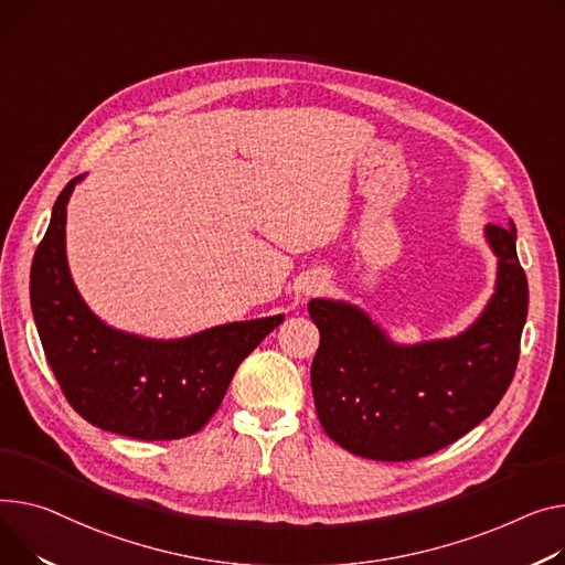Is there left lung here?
<instances>
[{
    "mask_svg": "<svg viewBox=\"0 0 565 565\" xmlns=\"http://www.w3.org/2000/svg\"><path fill=\"white\" fill-rule=\"evenodd\" d=\"M498 284L479 320L445 341L395 345L361 309L311 299L320 329L311 386L320 425L343 449L374 461L438 452L491 416L520 356L530 288L515 227L488 224Z\"/></svg>",
    "mask_w": 565,
    "mask_h": 565,
    "instance_id": "8db88e82",
    "label": "left lung"
}]
</instances>
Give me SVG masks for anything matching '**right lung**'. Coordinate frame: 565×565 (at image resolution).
I'll return each instance as SVG.
<instances>
[{"mask_svg":"<svg viewBox=\"0 0 565 565\" xmlns=\"http://www.w3.org/2000/svg\"><path fill=\"white\" fill-rule=\"evenodd\" d=\"M77 181L61 191L31 263V311L47 363L70 406L90 425L138 440L191 436L222 404L241 361L284 316L220 324L179 341L106 327L67 270L65 206Z\"/></svg>","mask_w":565,"mask_h":565,"instance_id":"add662e5","label":"right lung"}]
</instances>
